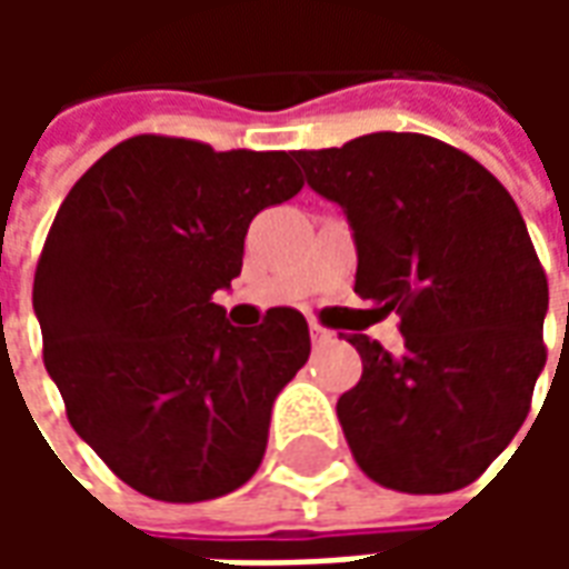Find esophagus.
<instances>
[{
	"mask_svg": "<svg viewBox=\"0 0 569 569\" xmlns=\"http://www.w3.org/2000/svg\"><path fill=\"white\" fill-rule=\"evenodd\" d=\"M310 341H313L317 347L329 345V341H332V332H329V329H322L320 322H310Z\"/></svg>",
	"mask_w": 569,
	"mask_h": 569,
	"instance_id": "obj_1",
	"label": "esophagus"
}]
</instances>
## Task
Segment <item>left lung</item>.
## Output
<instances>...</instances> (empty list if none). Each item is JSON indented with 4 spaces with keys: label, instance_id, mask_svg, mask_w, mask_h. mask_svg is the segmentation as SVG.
<instances>
[{
    "label": "left lung",
    "instance_id": "obj_1",
    "mask_svg": "<svg viewBox=\"0 0 569 569\" xmlns=\"http://www.w3.org/2000/svg\"><path fill=\"white\" fill-rule=\"evenodd\" d=\"M357 237L353 292L399 313L402 353L347 341L362 378L338 399L359 469L402 493L472 485L525 423L546 366L549 280L512 194L476 158L423 133L292 151Z\"/></svg>",
    "mask_w": 569,
    "mask_h": 569
}]
</instances>
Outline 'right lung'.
I'll return each instance as SVG.
<instances>
[{
  "label": "right lung",
  "mask_w": 569,
  "mask_h": 569,
  "mask_svg": "<svg viewBox=\"0 0 569 569\" xmlns=\"http://www.w3.org/2000/svg\"><path fill=\"white\" fill-rule=\"evenodd\" d=\"M305 186L292 151L140 133L72 186L32 280L67 418L151 500H216L256 476L277 393L310 357L296 308L237 329L212 292L249 222Z\"/></svg>",
  "instance_id": "right-lung-1"
}]
</instances>
